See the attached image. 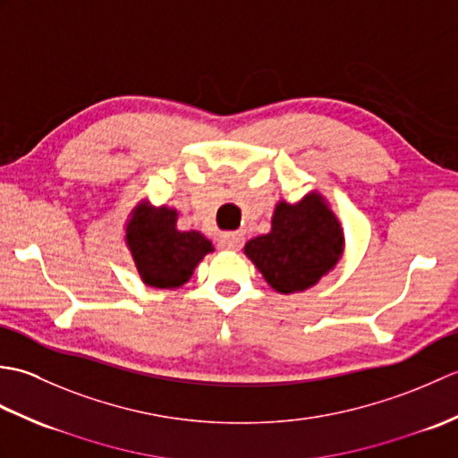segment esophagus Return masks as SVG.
I'll return each instance as SVG.
<instances>
[{"label":"esophagus","mask_w":458,"mask_h":458,"mask_svg":"<svg viewBox=\"0 0 458 458\" xmlns=\"http://www.w3.org/2000/svg\"><path fill=\"white\" fill-rule=\"evenodd\" d=\"M220 246L224 250H234L238 251L242 246H244V236L238 234V232H234V234H226L220 238Z\"/></svg>","instance_id":"1"}]
</instances>
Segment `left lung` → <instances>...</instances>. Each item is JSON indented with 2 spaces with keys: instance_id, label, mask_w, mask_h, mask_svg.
<instances>
[{
  "instance_id": "left-lung-1",
  "label": "left lung",
  "mask_w": 458,
  "mask_h": 458,
  "mask_svg": "<svg viewBox=\"0 0 458 458\" xmlns=\"http://www.w3.org/2000/svg\"><path fill=\"white\" fill-rule=\"evenodd\" d=\"M344 234L325 199L310 192L297 204L281 200L271 232L250 240L244 251L279 293L313 287L343 256Z\"/></svg>"
}]
</instances>
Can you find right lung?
I'll use <instances>...</instances> for the list:
<instances>
[{"mask_svg":"<svg viewBox=\"0 0 458 458\" xmlns=\"http://www.w3.org/2000/svg\"><path fill=\"white\" fill-rule=\"evenodd\" d=\"M125 242L143 284L174 289L187 284L199 261L212 251V242L200 232L177 230V210L153 208L141 202L131 212Z\"/></svg>","mask_w":458,"mask_h":458,"instance_id":"1","label":"right lung"}]
</instances>
